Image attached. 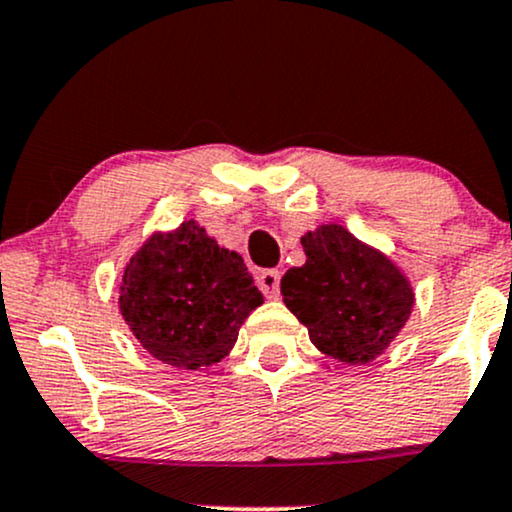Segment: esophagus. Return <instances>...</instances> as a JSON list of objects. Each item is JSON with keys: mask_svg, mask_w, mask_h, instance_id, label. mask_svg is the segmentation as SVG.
<instances>
[{"mask_svg": "<svg viewBox=\"0 0 512 512\" xmlns=\"http://www.w3.org/2000/svg\"><path fill=\"white\" fill-rule=\"evenodd\" d=\"M279 284L281 274L276 269H264V272L257 274V286L267 298H279Z\"/></svg>", "mask_w": 512, "mask_h": 512, "instance_id": "34e87169", "label": "esophagus"}]
</instances>
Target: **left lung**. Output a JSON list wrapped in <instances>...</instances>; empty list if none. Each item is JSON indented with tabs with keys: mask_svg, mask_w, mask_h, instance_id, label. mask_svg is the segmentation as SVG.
Instances as JSON below:
<instances>
[{
	"mask_svg": "<svg viewBox=\"0 0 512 512\" xmlns=\"http://www.w3.org/2000/svg\"><path fill=\"white\" fill-rule=\"evenodd\" d=\"M305 260L281 279L286 308L310 342L344 363H368L397 337L414 305L402 272L342 226L301 238Z\"/></svg>",
	"mask_w": 512,
	"mask_h": 512,
	"instance_id": "left-lung-1",
	"label": "left lung"
}]
</instances>
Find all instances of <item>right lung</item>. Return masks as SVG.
Instances as JSON below:
<instances>
[{
	"label": "right lung",
	"instance_id": "add662e5",
	"mask_svg": "<svg viewBox=\"0 0 512 512\" xmlns=\"http://www.w3.org/2000/svg\"><path fill=\"white\" fill-rule=\"evenodd\" d=\"M262 293L238 252L216 245L195 221L154 236L122 276L120 310L158 361L197 370L219 363Z\"/></svg>",
	"mask_w": 512,
	"mask_h": 512
}]
</instances>
